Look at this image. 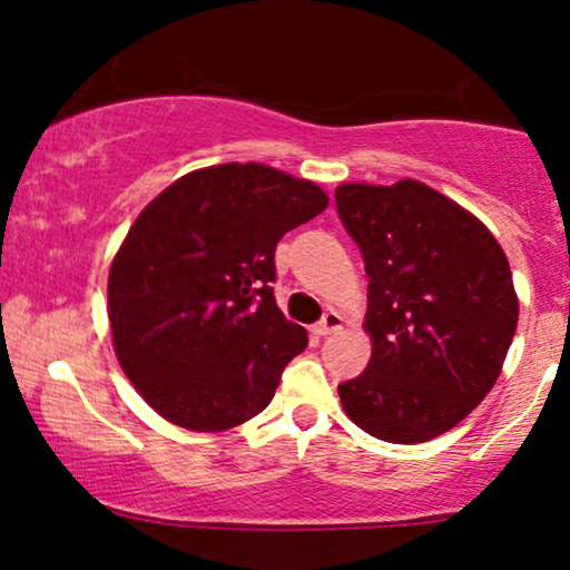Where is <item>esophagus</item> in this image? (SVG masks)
<instances>
[{
    "mask_svg": "<svg viewBox=\"0 0 570 570\" xmlns=\"http://www.w3.org/2000/svg\"><path fill=\"white\" fill-rule=\"evenodd\" d=\"M340 326H343V316L335 311H330V313H324V318L316 324V330L313 332H316L318 337H326V335H332V332H337Z\"/></svg>",
    "mask_w": 570,
    "mask_h": 570,
    "instance_id": "1",
    "label": "esophagus"
}]
</instances>
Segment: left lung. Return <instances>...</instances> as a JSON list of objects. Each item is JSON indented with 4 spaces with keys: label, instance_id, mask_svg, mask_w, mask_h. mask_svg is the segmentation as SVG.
I'll use <instances>...</instances> for the list:
<instances>
[{
    "label": "left lung",
    "instance_id": "8db88e82",
    "mask_svg": "<svg viewBox=\"0 0 570 570\" xmlns=\"http://www.w3.org/2000/svg\"><path fill=\"white\" fill-rule=\"evenodd\" d=\"M337 214L364 257L372 356L337 385L358 429L429 442L499 381L517 330L509 259L474 214L415 179L340 185Z\"/></svg>",
    "mask_w": 570,
    "mask_h": 570
}]
</instances>
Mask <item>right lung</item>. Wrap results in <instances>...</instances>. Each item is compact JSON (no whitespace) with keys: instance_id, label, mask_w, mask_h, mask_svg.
Returning <instances> with one entry per match:
<instances>
[{"instance_id":"1","label":"right lung","mask_w":570,"mask_h":570,"mask_svg":"<svg viewBox=\"0 0 570 570\" xmlns=\"http://www.w3.org/2000/svg\"><path fill=\"white\" fill-rule=\"evenodd\" d=\"M326 206L313 181L225 163L185 174L136 217L109 271V324L117 362L158 415L225 431L271 404L307 345L276 305V246Z\"/></svg>"}]
</instances>
